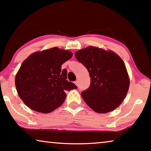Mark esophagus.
Returning a JSON list of instances; mask_svg holds the SVG:
<instances>
[{"label":"esophagus","mask_w":151,"mask_h":151,"mask_svg":"<svg viewBox=\"0 0 151 151\" xmlns=\"http://www.w3.org/2000/svg\"><path fill=\"white\" fill-rule=\"evenodd\" d=\"M75 85H76V86H78V81H75Z\"/></svg>","instance_id":"1"}]
</instances>
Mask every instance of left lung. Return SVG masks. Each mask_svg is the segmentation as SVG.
I'll return each mask as SVG.
<instances>
[{"instance_id": "obj_1", "label": "left lung", "mask_w": 151, "mask_h": 151, "mask_svg": "<svg viewBox=\"0 0 151 151\" xmlns=\"http://www.w3.org/2000/svg\"><path fill=\"white\" fill-rule=\"evenodd\" d=\"M75 57L87 69L91 78L89 88L81 92L86 104L99 113L116 109L125 99L129 86L122 59L112 51L94 47L78 51Z\"/></svg>"}]
</instances>
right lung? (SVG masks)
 <instances>
[{
	"instance_id": "1",
	"label": "right lung",
	"mask_w": 151,
	"mask_h": 151,
	"mask_svg": "<svg viewBox=\"0 0 151 151\" xmlns=\"http://www.w3.org/2000/svg\"><path fill=\"white\" fill-rule=\"evenodd\" d=\"M72 56L71 51L53 47L34 53L24 60L15 76V87L27 106L49 113L63 104L65 92L77 88L66 80V69H61Z\"/></svg>"
}]
</instances>
